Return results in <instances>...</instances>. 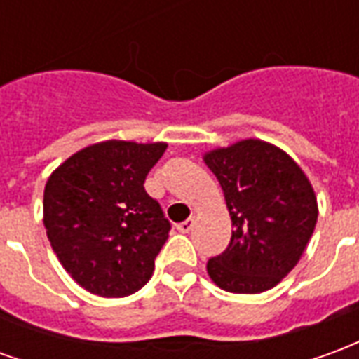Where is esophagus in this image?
Masks as SVG:
<instances>
[{"label":"esophagus","mask_w":359,"mask_h":359,"mask_svg":"<svg viewBox=\"0 0 359 359\" xmlns=\"http://www.w3.org/2000/svg\"><path fill=\"white\" fill-rule=\"evenodd\" d=\"M194 219H187V221H182V223H179V225H177V231H179V233H190V231H192V226H194Z\"/></svg>","instance_id":"1"}]
</instances>
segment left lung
<instances>
[{
  "label": "left lung",
  "instance_id": "left-lung-1",
  "mask_svg": "<svg viewBox=\"0 0 359 359\" xmlns=\"http://www.w3.org/2000/svg\"><path fill=\"white\" fill-rule=\"evenodd\" d=\"M202 157L223 188L233 223L231 244L208 262V275L226 292H265L296 267L313 234V187L285 149L259 138Z\"/></svg>",
  "mask_w": 359,
  "mask_h": 359
}]
</instances>
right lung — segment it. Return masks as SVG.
<instances>
[{
  "instance_id": "obj_1",
  "label": "right lung",
  "mask_w": 359,
  "mask_h": 359,
  "mask_svg": "<svg viewBox=\"0 0 359 359\" xmlns=\"http://www.w3.org/2000/svg\"><path fill=\"white\" fill-rule=\"evenodd\" d=\"M167 142L105 140L67 157L43 188V226L63 269L103 298L140 290L171 225L144 190Z\"/></svg>"
}]
</instances>
